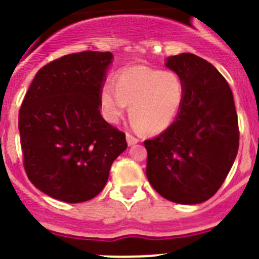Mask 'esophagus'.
<instances>
[{
	"label": "esophagus",
	"instance_id": "34e87169",
	"mask_svg": "<svg viewBox=\"0 0 259 259\" xmlns=\"http://www.w3.org/2000/svg\"><path fill=\"white\" fill-rule=\"evenodd\" d=\"M125 139H127V144H128V146H131V145H135V144H137L139 143V139H137V137H135L134 135H131V134H125Z\"/></svg>",
	"mask_w": 259,
	"mask_h": 259
}]
</instances>
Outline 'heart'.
I'll use <instances>...</instances> for the list:
<instances>
[{
    "label": "heart",
    "instance_id": "1",
    "mask_svg": "<svg viewBox=\"0 0 259 259\" xmlns=\"http://www.w3.org/2000/svg\"><path fill=\"white\" fill-rule=\"evenodd\" d=\"M183 79L172 71L146 66H130L119 70L113 81H105L98 93L102 116L109 123L123 118L128 105L137 130L157 135L166 131L184 102Z\"/></svg>",
    "mask_w": 259,
    "mask_h": 259
}]
</instances>
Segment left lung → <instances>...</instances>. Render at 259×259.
Instances as JSON below:
<instances>
[{
	"mask_svg": "<svg viewBox=\"0 0 259 259\" xmlns=\"http://www.w3.org/2000/svg\"><path fill=\"white\" fill-rule=\"evenodd\" d=\"M166 67L183 79L184 102L172 124L152 140L146 176L166 200L194 205L212 197L239 150V123L232 91L211 63L182 53Z\"/></svg>",
	"mask_w": 259,
	"mask_h": 259,
	"instance_id": "8db88e82",
	"label": "left lung"
}]
</instances>
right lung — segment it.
I'll return each instance as SVG.
<instances>
[{"label": "right lung", "mask_w": 259, "mask_h": 259, "mask_svg": "<svg viewBox=\"0 0 259 259\" xmlns=\"http://www.w3.org/2000/svg\"><path fill=\"white\" fill-rule=\"evenodd\" d=\"M110 52L67 54L40 68L19 110L28 179L50 197L84 202L104 189L110 167L127 149L125 135L100 113L98 93Z\"/></svg>", "instance_id": "right-lung-1"}]
</instances>
